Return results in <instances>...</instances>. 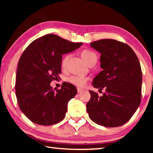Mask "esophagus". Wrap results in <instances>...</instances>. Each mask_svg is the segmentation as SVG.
Segmentation results:
<instances>
[{
  "label": "esophagus",
  "mask_w": 153,
  "mask_h": 153,
  "mask_svg": "<svg viewBox=\"0 0 153 153\" xmlns=\"http://www.w3.org/2000/svg\"><path fill=\"white\" fill-rule=\"evenodd\" d=\"M77 92L78 93H80V92H83L84 91V89H82V88H77Z\"/></svg>",
  "instance_id": "34e87169"
}]
</instances>
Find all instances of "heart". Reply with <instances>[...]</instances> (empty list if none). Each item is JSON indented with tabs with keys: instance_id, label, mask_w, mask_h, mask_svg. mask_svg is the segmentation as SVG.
Listing matches in <instances>:
<instances>
[{
	"instance_id": "heart-1",
	"label": "heart",
	"mask_w": 153,
	"mask_h": 153,
	"mask_svg": "<svg viewBox=\"0 0 153 153\" xmlns=\"http://www.w3.org/2000/svg\"><path fill=\"white\" fill-rule=\"evenodd\" d=\"M82 57L83 59L88 64L90 62L92 61H97V56L94 52L90 50H84L82 52ZM69 56L67 55L63 58V61H62L61 65L63 67L65 66L67 60H68ZM88 78L86 76H71L69 77L67 79V81L70 83V84L75 85V86H79V87H83L86 85V82L88 81Z\"/></svg>"
}]
</instances>
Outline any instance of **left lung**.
I'll return each instance as SVG.
<instances>
[{
    "label": "left lung",
    "mask_w": 153,
    "mask_h": 153,
    "mask_svg": "<svg viewBox=\"0 0 153 153\" xmlns=\"http://www.w3.org/2000/svg\"><path fill=\"white\" fill-rule=\"evenodd\" d=\"M101 54L102 70L94 77L93 86L105 90L102 97L90 90L86 105L90 118L98 125L115 128L130 120L141 102L142 75L140 64L129 45L113 39L90 43Z\"/></svg>",
    "instance_id": "1"
}]
</instances>
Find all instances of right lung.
I'll return each mask as SVG.
<instances>
[{"label":"right lung","instance_id":"1","mask_svg":"<svg viewBox=\"0 0 153 153\" xmlns=\"http://www.w3.org/2000/svg\"><path fill=\"white\" fill-rule=\"evenodd\" d=\"M82 45L51 33L33 40L24 51L18 63L15 94L21 111L32 122L51 126L64 119L76 88L63 82L55 90L50 84L61 73L62 55Z\"/></svg>","mask_w":153,"mask_h":153}]
</instances>
